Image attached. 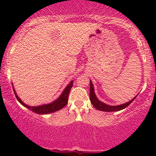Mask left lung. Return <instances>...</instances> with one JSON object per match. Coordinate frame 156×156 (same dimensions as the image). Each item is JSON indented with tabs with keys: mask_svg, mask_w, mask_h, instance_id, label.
Masks as SVG:
<instances>
[{
	"mask_svg": "<svg viewBox=\"0 0 156 156\" xmlns=\"http://www.w3.org/2000/svg\"><path fill=\"white\" fill-rule=\"evenodd\" d=\"M136 98V96L132 99L131 101H130L128 103H124V104H122V105H114V106H112V105H108L105 103H102L99 101V100L97 98V97L94 94V87H93V84L92 83V81L90 80V92H89V98H90V101L92 104L93 105V106L96 109L98 110L102 111V112H117V111H120L128 107L130 103L133 102L135 98Z\"/></svg>",
	"mask_w": 156,
	"mask_h": 156,
	"instance_id": "8db88e82",
	"label": "left lung"
}]
</instances>
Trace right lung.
I'll return each mask as SVG.
<instances>
[{
	"mask_svg": "<svg viewBox=\"0 0 156 156\" xmlns=\"http://www.w3.org/2000/svg\"><path fill=\"white\" fill-rule=\"evenodd\" d=\"M73 81L70 82V83H69V85L64 89V92H62V94H61L59 98H58L57 100H55L54 102H53V103H49V104L39 105V106H29V105H26L20 99L19 97L17 95L15 89H13V90H14V92H15L16 98H17V101H18L23 105L26 106V108H28L29 110L32 111V112L37 113V114H51V113L56 112V111L61 110V109L63 108L67 104L68 96H69V91H70V89L73 87Z\"/></svg>",
	"mask_w": 156,
	"mask_h": 156,
	"instance_id": "obj_1",
	"label": "right lung"
}]
</instances>
